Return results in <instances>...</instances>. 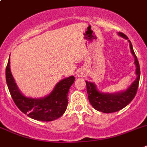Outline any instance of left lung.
<instances>
[{
	"mask_svg": "<svg viewBox=\"0 0 147 147\" xmlns=\"http://www.w3.org/2000/svg\"><path fill=\"white\" fill-rule=\"evenodd\" d=\"M118 34L120 37H123L126 40L128 39V37L123 33L119 32ZM128 42L130 45L131 53L134 57V65L136 66L135 74L137 78L125 91L113 93V94L101 92L97 88L94 83L86 81L88 100L92 104V106L98 111H100L105 113H110L119 111L127 106L136 95L140 76V65L138 61V58L132 47L131 43L130 40H128Z\"/></svg>",
	"mask_w": 147,
	"mask_h": 147,
	"instance_id": "obj_1",
	"label": "left lung"
}]
</instances>
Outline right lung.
Listing matches in <instances>:
<instances>
[{
	"label": "right lung",
	"instance_id": "add662e5",
	"mask_svg": "<svg viewBox=\"0 0 147 147\" xmlns=\"http://www.w3.org/2000/svg\"><path fill=\"white\" fill-rule=\"evenodd\" d=\"M10 61L6 68V80L13 101L23 113L33 119L50 122L64 114L67 107V94L70 87L75 80L71 76L59 81L47 96L41 98L26 97L17 86L10 71Z\"/></svg>",
	"mask_w": 147,
	"mask_h": 147
}]
</instances>
